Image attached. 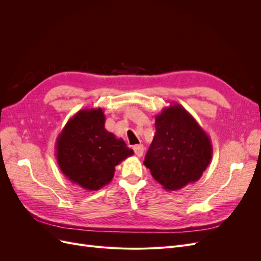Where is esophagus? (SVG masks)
<instances>
[{
  "label": "esophagus",
  "instance_id": "1",
  "mask_svg": "<svg viewBox=\"0 0 261 261\" xmlns=\"http://www.w3.org/2000/svg\"><path fill=\"white\" fill-rule=\"evenodd\" d=\"M134 151H135V154L137 155V156H141L144 154V151H145V148H144V146L143 145H136V146H134Z\"/></svg>",
  "mask_w": 261,
  "mask_h": 261
}]
</instances>
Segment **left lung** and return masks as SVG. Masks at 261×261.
I'll return each mask as SVG.
<instances>
[{
	"label": "left lung",
	"mask_w": 261,
	"mask_h": 261,
	"mask_svg": "<svg viewBox=\"0 0 261 261\" xmlns=\"http://www.w3.org/2000/svg\"><path fill=\"white\" fill-rule=\"evenodd\" d=\"M155 135L144 164L165 191H178L198 180L212 158L210 137L178 103L155 115Z\"/></svg>",
	"instance_id": "obj_1"
}]
</instances>
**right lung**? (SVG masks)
<instances>
[{
  "mask_svg": "<svg viewBox=\"0 0 261 261\" xmlns=\"http://www.w3.org/2000/svg\"><path fill=\"white\" fill-rule=\"evenodd\" d=\"M105 123L101 108L83 109L69 118L55 143L62 173L86 191L108 185L116 165L134 154L122 138L106 129Z\"/></svg>",
  "mask_w": 261,
  "mask_h": 261,
  "instance_id": "obj_1",
  "label": "right lung"
}]
</instances>
